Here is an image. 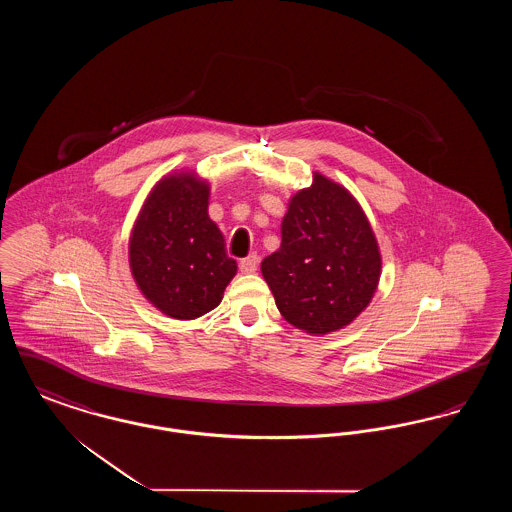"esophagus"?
<instances>
[{"label": "esophagus", "mask_w": 512, "mask_h": 512, "mask_svg": "<svg viewBox=\"0 0 512 512\" xmlns=\"http://www.w3.org/2000/svg\"><path fill=\"white\" fill-rule=\"evenodd\" d=\"M257 267H259V255H257V253H249L245 259L240 261V270H242L244 274L255 272Z\"/></svg>", "instance_id": "obj_1"}]
</instances>
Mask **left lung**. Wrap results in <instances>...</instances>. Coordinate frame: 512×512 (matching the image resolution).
Masks as SVG:
<instances>
[{
	"mask_svg": "<svg viewBox=\"0 0 512 512\" xmlns=\"http://www.w3.org/2000/svg\"><path fill=\"white\" fill-rule=\"evenodd\" d=\"M380 268L365 211L320 172L290 199L280 249L261 263L280 315L313 336L336 332L365 311Z\"/></svg>",
	"mask_w": 512,
	"mask_h": 512,
	"instance_id": "left-lung-1",
	"label": "left lung"
}]
</instances>
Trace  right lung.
Returning <instances> with one entry per match:
<instances>
[{"mask_svg":"<svg viewBox=\"0 0 512 512\" xmlns=\"http://www.w3.org/2000/svg\"><path fill=\"white\" fill-rule=\"evenodd\" d=\"M207 207L209 184L195 172H174L155 184L132 228V276L167 317L192 320L213 311L238 270Z\"/></svg>","mask_w":512,"mask_h":512,"instance_id":"1","label":"right lung"}]
</instances>
